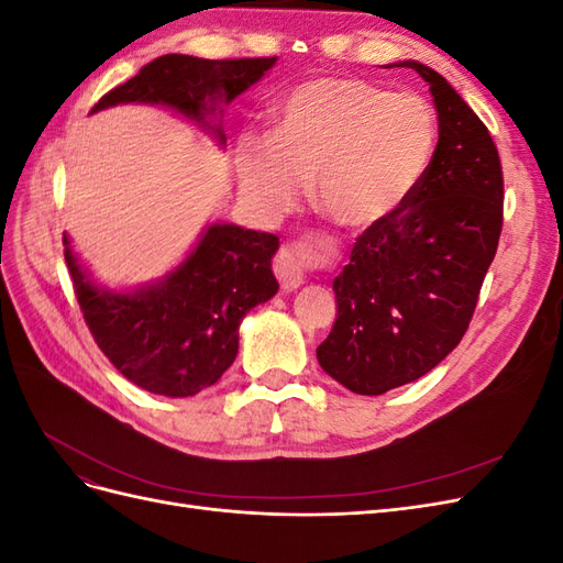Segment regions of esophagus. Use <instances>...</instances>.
<instances>
[{"label": "esophagus", "mask_w": 563, "mask_h": 563, "mask_svg": "<svg viewBox=\"0 0 563 563\" xmlns=\"http://www.w3.org/2000/svg\"><path fill=\"white\" fill-rule=\"evenodd\" d=\"M302 272H305V253H300V249H294V246H284L275 258V275L284 291H296V288L302 284Z\"/></svg>", "instance_id": "34e87169"}]
</instances>
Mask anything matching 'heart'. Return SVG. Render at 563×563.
<instances>
[{
	"mask_svg": "<svg viewBox=\"0 0 563 563\" xmlns=\"http://www.w3.org/2000/svg\"><path fill=\"white\" fill-rule=\"evenodd\" d=\"M434 143V117L424 100L360 79L319 77L279 100L267 139L240 135L232 162L255 213L291 211L312 180L323 211L350 230H368L413 197Z\"/></svg>",
	"mask_w": 563,
	"mask_h": 563,
	"instance_id": "heart-1",
	"label": "heart"
}]
</instances>
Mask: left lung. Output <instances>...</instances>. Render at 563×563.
Listing matches in <instances>:
<instances>
[{
  "label": "left lung",
  "mask_w": 563,
  "mask_h": 563,
  "mask_svg": "<svg viewBox=\"0 0 563 563\" xmlns=\"http://www.w3.org/2000/svg\"><path fill=\"white\" fill-rule=\"evenodd\" d=\"M439 141L406 207L356 240L333 279L338 317L319 366L356 395H385L430 373L463 340L503 230L496 143L451 84L418 60Z\"/></svg>",
  "instance_id": "obj_1"
}]
</instances>
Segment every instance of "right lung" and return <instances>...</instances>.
<instances>
[{
    "instance_id": "add662e5",
    "label": "right lung",
    "mask_w": 563,
    "mask_h": 563,
    "mask_svg": "<svg viewBox=\"0 0 563 563\" xmlns=\"http://www.w3.org/2000/svg\"><path fill=\"white\" fill-rule=\"evenodd\" d=\"M277 58L207 60L159 56L106 93L93 112L114 106H159L190 119L225 147L223 108L261 81ZM79 308L93 340L126 380L152 395L195 397L232 366L240 323L279 291L272 255L275 234L209 223L190 253L164 277L131 288L98 284L63 234Z\"/></svg>"
}]
</instances>
